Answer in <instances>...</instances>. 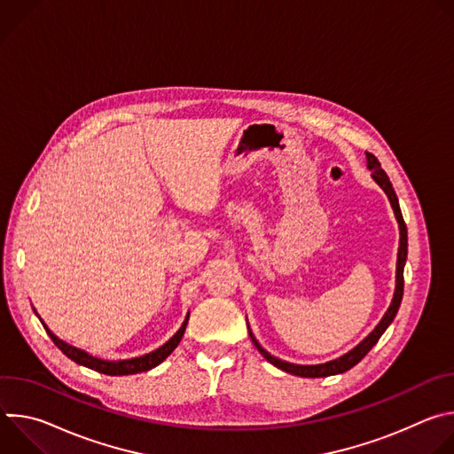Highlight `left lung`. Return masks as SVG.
<instances>
[{
	"label": "left lung",
	"mask_w": 454,
	"mask_h": 454,
	"mask_svg": "<svg viewBox=\"0 0 454 454\" xmlns=\"http://www.w3.org/2000/svg\"><path fill=\"white\" fill-rule=\"evenodd\" d=\"M366 163H368V170L372 172V177L375 179V183L384 190V193L387 196V200H390V205L394 208V214L397 217V223H399V230H401V239H399V253H397V280H395V293H394V300L390 303V307H387L386 314L382 316V319L379 321V325L356 347L352 348L350 352H347L345 356L334 359V361H329V363H323V364H294V363H287V361H282L275 356H271L270 352H266L261 343H258L253 336V333L249 331V325H247V331H249V338L253 341V345L256 347V350L261 352L271 364H275L277 368L287 372V373H293V375H300V377H329V375H336V373H343L347 370H350L352 366H356L370 350L372 347L379 341V338L384 334V331L390 327V323L394 321L399 307H401V301H403V293H404V264H406V256H408V230H406V223L403 219V214H401V207H399V200L395 196V190L390 183V179H387L386 172L380 168V163L379 160L366 153Z\"/></svg>",
	"instance_id": "8db88e82"
}]
</instances>
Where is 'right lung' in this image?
Listing matches in <instances>:
<instances>
[{
  "label": "right lung",
  "mask_w": 454,
  "mask_h": 454,
  "mask_svg": "<svg viewBox=\"0 0 454 454\" xmlns=\"http://www.w3.org/2000/svg\"><path fill=\"white\" fill-rule=\"evenodd\" d=\"M188 316H190V314H186L181 329H179L165 345H161L160 348H156L154 352H149V354H145V356L133 357V359H123V361H104V359H98V357L90 356L88 352H84V350H81V348H77V347H72V345H68V343H64L62 340H59V338L44 325V321H43L41 317H39V319H41V323H43V327L46 329L48 336L51 338V341L59 347V350H60L64 356H68L72 361H75V363H79V364H82V366H86V368H91V370H95V372L106 373V375H131V373L147 372V370L158 366L160 363H163V361L174 352V348L179 345V341H181V338H183V334H184L186 323H188Z\"/></svg>",
  "instance_id": "add662e5"
}]
</instances>
